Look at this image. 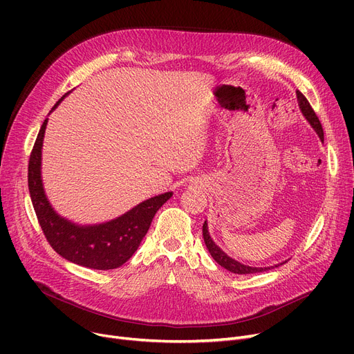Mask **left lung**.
<instances>
[{"label": "left lung", "mask_w": 354, "mask_h": 354, "mask_svg": "<svg viewBox=\"0 0 354 354\" xmlns=\"http://www.w3.org/2000/svg\"><path fill=\"white\" fill-rule=\"evenodd\" d=\"M297 100H299V106H300V109H301L303 116L307 119V122L311 124V127L315 130V133L319 135V138H320L322 142H323V140H324V133H323L322 123H320L317 115L314 113V110H313V107L310 106L308 100L304 97L303 93L299 91V90H297ZM202 235H203V241H205V245H207L209 254L212 255V258L215 259V261H216L221 267H224L225 270H228V271H231V272H234V274H254V272H263V271H267V270L274 268V267H250V266H244V264H241V263L235 261L234 258L228 257V255H227L224 251H222V250L214 243V241H212V238H211V235H209V232H208V224H207V221L203 222ZM281 264H284V263H281ZM275 267H278V266H275Z\"/></svg>", "instance_id": "1"}]
</instances>
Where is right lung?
Listing matches in <instances>:
<instances>
[{"mask_svg":"<svg viewBox=\"0 0 354 354\" xmlns=\"http://www.w3.org/2000/svg\"><path fill=\"white\" fill-rule=\"evenodd\" d=\"M66 97V96H63ZM63 97L54 104L59 106ZM47 126L43 122L28 162V189L40 227L51 248L77 266L91 270H113L123 266L139 248L151 222L163 203L166 192L140 202L122 216L99 225H77L55 212L44 194L41 180V147Z\"/></svg>","mask_w":354,"mask_h":354,"instance_id":"obj_1","label":"right lung"}]
</instances>
